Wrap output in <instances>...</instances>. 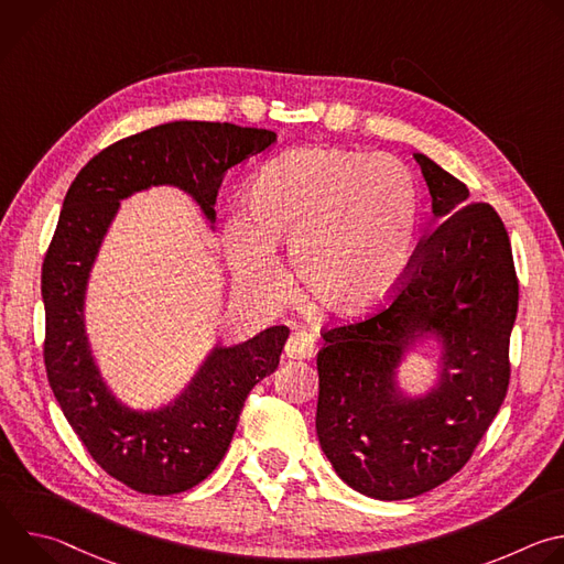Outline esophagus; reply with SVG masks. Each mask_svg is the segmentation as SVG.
Listing matches in <instances>:
<instances>
[{
    "label": "esophagus",
    "mask_w": 564,
    "mask_h": 564,
    "mask_svg": "<svg viewBox=\"0 0 564 564\" xmlns=\"http://www.w3.org/2000/svg\"><path fill=\"white\" fill-rule=\"evenodd\" d=\"M314 350H316V344L305 330L292 333L285 344V355L290 359H310L314 355Z\"/></svg>",
    "instance_id": "34e87169"
}]
</instances>
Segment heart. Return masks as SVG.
<instances>
[{
	"label": "heart",
	"instance_id": "obj_1",
	"mask_svg": "<svg viewBox=\"0 0 564 564\" xmlns=\"http://www.w3.org/2000/svg\"><path fill=\"white\" fill-rule=\"evenodd\" d=\"M248 220L234 216L225 252L236 283L272 299L283 288L274 259L290 246L303 294L337 316L379 307L404 279L417 238L420 194L409 167L390 155L296 149L252 181Z\"/></svg>",
	"mask_w": 564,
	"mask_h": 564
}]
</instances>
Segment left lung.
<instances>
[{"mask_svg":"<svg viewBox=\"0 0 564 564\" xmlns=\"http://www.w3.org/2000/svg\"><path fill=\"white\" fill-rule=\"evenodd\" d=\"M440 218L379 310L321 330L316 435L337 475L377 500L422 496L464 468L509 390L518 314L511 240L489 203L415 153ZM445 341L443 381L426 400L397 402L391 368L408 337Z\"/></svg>","mask_w":564,"mask_h":564,"instance_id":"obj_1","label":"left lung"}]
</instances>
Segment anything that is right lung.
<instances>
[{"mask_svg": "<svg viewBox=\"0 0 564 564\" xmlns=\"http://www.w3.org/2000/svg\"><path fill=\"white\" fill-rule=\"evenodd\" d=\"M274 131L229 122H170L122 138L70 183L42 263L48 386L89 455L129 489L174 496L220 464L250 390L279 366L290 330L272 326L246 344L216 348L187 392L158 413H133L109 394L89 355L83 299L118 200L149 185L187 189L214 218L223 176L265 151Z\"/></svg>", "mask_w": 564, "mask_h": 564, "instance_id": "1", "label": "right lung"}]
</instances>
